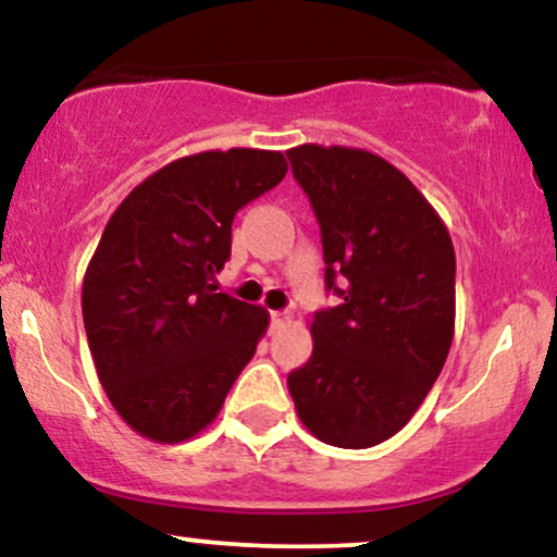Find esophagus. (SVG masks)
<instances>
[{
  "label": "esophagus",
  "mask_w": 557,
  "mask_h": 557,
  "mask_svg": "<svg viewBox=\"0 0 557 557\" xmlns=\"http://www.w3.org/2000/svg\"><path fill=\"white\" fill-rule=\"evenodd\" d=\"M290 311H272V327H285V324H290Z\"/></svg>",
  "instance_id": "esophagus-1"
}]
</instances>
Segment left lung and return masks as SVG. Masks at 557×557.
<instances>
[{"instance_id": "1", "label": "left lung", "mask_w": 557, "mask_h": 557, "mask_svg": "<svg viewBox=\"0 0 557 557\" xmlns=\"http://www.w3.org/2000/svg\"><path fill=\"white\" fill-rule=\"evenodd\" d=\"M287 157L322 227L324 280L343 298L314 317V350L287 389L317 440L361 450L398 434L443 372L456 251L432 203L387 159L319 144Z\"/></svg>"}]
</instances>
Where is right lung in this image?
I'll return each instance as SVG.
<instances>
[{
  "mask_svg": "<svg viewBox=\"0 0 557 557\" xmlns=\"http://www.w3.org/2000/svg\"><path fill=\"white\" fill-rule=\"evenodd\" d=\"M283 151H198L114 209L83 277V324L114 411L177 445L207 430L270 327L264 306L216 293L233 216L285 177Z\"/></svg>",
  "mask_w": 557,
  "mask_h": 557,
  "instance_id": "1",
  "label": "right lung"
}]
</instances>
